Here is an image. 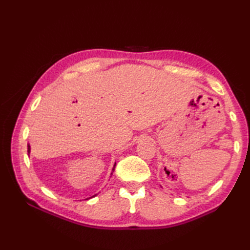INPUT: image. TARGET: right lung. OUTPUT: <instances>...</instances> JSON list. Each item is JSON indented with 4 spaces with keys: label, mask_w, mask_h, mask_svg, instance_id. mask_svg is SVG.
Returning <instances> with one entry per match:
<instances>
[{
    "label": "right lung",
    "mask_w": 250,
    "mask_h": 250,
    "mask_svg": "<svg viewBox=\"0 0 250 250\" xmlns=\"http://www.w3.org/2000/svg\"><path fill=\"white\" fill-rule=\"evenodd\" d=\"M28 153H30V146H29V145H28ZM115 167H116V164H115V166H113V169H112V172H113V170H115ZM111 174H112V173H111ZM95 196H96V195H94V196H93V197H95Z\"/></svg>",
    "instance_id": "obj_1"
}]
</instances>
